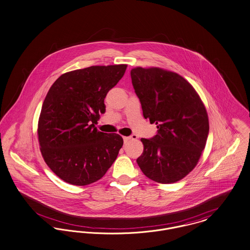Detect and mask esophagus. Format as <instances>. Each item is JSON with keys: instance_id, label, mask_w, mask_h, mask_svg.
<instances>
[{"instance_id": "34e87169", "label": "esophagus", "mask_w": 250, "mask_h": 250, "mask_svg": "<svg viewBox=\"0 0 250 250\" xmlns=\"http://www.w3.org/2000/svg\"><path fill=\"white\" fill-rule=\"evenodd\" d=\"M135 138V135H132V136H123V141H124V143L126 144V143H128L130 140H133Z\"/></svg>"}]
</instances>
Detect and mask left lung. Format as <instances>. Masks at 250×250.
Returning a JSON list of instances; mask_svg holds the SVG:
<instances>
[{"instance_id":"obj_1","label":"left lung","mask_w":250,"mask_h":250,"mask_svg":"<svg viewBox=\"0 0 250 250\" xmlns=\"http://www.w3.org/2000/svg\"><path fill=\"white\" fill-rule=\"evenodd\" d=\"M143 116L157 133L142 138L143 153L136 159L142 172L162 184L177 182L196 166L208 135L206 108L194 88L180 75L160 68L131 71Z\"/></svg>"}]
</instances>
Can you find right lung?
I'll return each instance as SVG.
<instances>
[{"label":"right lung","mask_w":250,"mask_h":250,"mask_svg":"<svg viewBox=\"0 0 250 250\" xmlns=\"http://www.w3.org/2000/svg\"><path fill=\"white\" fill-rule=\"evenodd\" d=\"M127 65L91 66L62 75L43 101L38 135L43 159L67 183L86 186L106 173L123 145L117 133L95 127L104 114L107 93Z\"/></svg>","instance_id":"1"}]
</instances>
